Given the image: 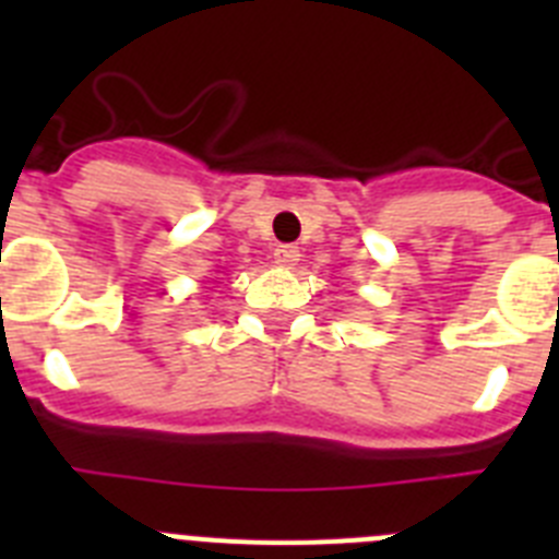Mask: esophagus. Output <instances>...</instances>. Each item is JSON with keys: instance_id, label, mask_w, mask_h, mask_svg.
Masks as SVG:
<instances>
[{"instance_id": "obj_1", "label": "esophagus", "mask_w": 559, "mask_h": 559, "mask_svg": "<svg viewBox=\"0 0 559 559\" xmlns=\"http://www.w3.org/2000/svg\"><path fill=\"white\" fill-rule=\"evenodd\" d=\"M299 249L296 246H276L274 249V263L283 265V269H294L296 263H299Z\"/></svg>"}]
</instances>
